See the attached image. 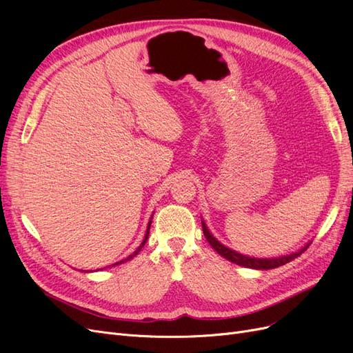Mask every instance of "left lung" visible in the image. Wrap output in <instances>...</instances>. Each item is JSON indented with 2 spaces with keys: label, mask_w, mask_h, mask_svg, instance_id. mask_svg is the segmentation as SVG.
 <instances>
[{
  "label": "left lung",
  "mask_w": 353,
  "mask_h": 353,
  "mask_svg": "<svg viewBox=\"0 0 353 353\" xmlns=\"http://www.w3.org/2000/svg\"><path fill=\"white\" fill-rule=\"evenodd\" d=\"M201 228H203V234H205V237L209 241V244L222 256V258H225L227 261H230L232 263H237L240 266H245V268H253V270H272V268H279V266L285 265L287 262H290L294 258H297V256H301L309 248V244H311V243H307L305 248H302L301 250H297V252L290 253V254H285V256H279V258H271V259L252 258V256H244V254H241L239 252H234V250L228 249L227 245L221 244L215 237L212 236L210 231L206 227V223L203 222V221H201Z\"/></svg>",
  "instance_id": "8db88e82"
}]
</instances>
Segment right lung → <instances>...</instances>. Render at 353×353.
Listing matches in <instances>:
<instances>
[{
  "mask_svg": "<svg viewBox=\"0 0 353 353\" xmlns=\"http://www.w3.org/2000/svg\"><path fill=\"white\" fill-rule=\"evenodd\" d=\"M150 225H152V221L150 222H148V227H147V231H145V236H144V240H143V243L140 244V248H138L132 254H130V256H128V258L126 259H122L121 262H116V263H113V265H110V266H114V265H121V263H125V262H128V261H130V259H132V258H135V256L138 254V253H140V250L143 249V245L145 244V241H147V239H148V234H150ZM110 266H109V268H110Z\"/></svg>",
  "mask_w": 353,
  "mask_h": 353,
  "instance_id": "right-lung-1",
  "label": "right lung"
}]
</instances>
